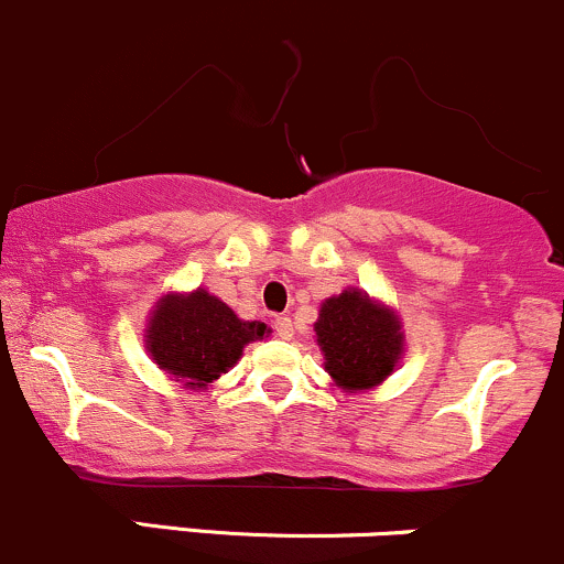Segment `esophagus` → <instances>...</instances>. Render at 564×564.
<instances>
[{
  "label": "esophagus",
  "mask_w": 564,
  "mask_h": 564,
  "mask_svg": "<svg viewBox=\"0 0 564 564\" xmlns=\"http://www.w3.org/2000/svg\"><path fill=\"white\" fill-rule=\"evenodd\" d=\"M274 330H276V336L284 338V341H290V338H293V319L276 317L274 319Z\"/></svg>",
  "instance_id": "esophagus-1"
}]
</instances>
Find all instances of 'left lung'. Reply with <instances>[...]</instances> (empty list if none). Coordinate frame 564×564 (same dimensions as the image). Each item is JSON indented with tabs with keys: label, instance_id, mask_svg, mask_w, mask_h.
<instances>
[{
	"label": "left lung",
	"instance_id": "8db88e82",
	"mask_svg": "<svg viewBox=\"0 0 564 564\" xmlns=\"http://www.w3.org/2000/svg\"><path fill=\"white\" fill-rule=\"evenodd\" d=\"M325 371L341 390H373L403 355L401 317L357 288H347L319 306L314 323Z\"/></svg>",
	"mask_w": 564,
	"mask_h": 564
}]
</instances>
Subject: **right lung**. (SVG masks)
I'll return each instance as SVG.
<instances>
[{"label":"right lung","mask_w":564,"mask_h":564,"mask_svg":"<svg viewBox=\"0 0 564 564\" xmlns=\"http://www.w3.org/2000/svg\"><path fill=\"white\" fill-rule=\"evenodd\" d=\"M144 333L155 366L191 390H207L236 366L241 349L263 338L269 328L258 319H239L231 306L198 288L163 295Z\"/></svg>","instance_id":"add662e5"}]
</instances>
